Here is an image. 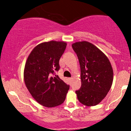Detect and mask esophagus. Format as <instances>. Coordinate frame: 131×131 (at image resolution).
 Wrapping results in <instances>:
<instances>
[{
	"instance_id": "1",
	"label": "esophagus",
	"mask_w": 131,
	"mask_h": 131,
	"mask_svg": "<svg viewBox=\"0 0 131 131\" xmlns=\"http://www.w3.org/2000/svg\"><path fill=\"white\" fill-rule=\"evenodd\" d=\"M72 79H73V78H72V77H70V78H69V80H70V81H71V80H72Z\"/></svg>"
}]
</instances>
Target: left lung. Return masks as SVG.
Wrapping results in <instances>:
<instances>
[{"instance_id": "1", "label": "left lung", "mask_w": 131, "mask_h": 131, "mask_svg": "<svg viewBox=\"0 0 131 131\" xmlns=\"http://www.w3.org/2000/svg\"><path fill=\"white\" fill-rule=\"evenodd\" d=\"M79 59L82 85L75 91L77 98L85 106H95L106 96L112 85L113 70L103 52L87 41L72 45Z\"/></svg>"}]
</instances>
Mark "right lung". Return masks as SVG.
<instances>
[{
    "mask_svg": "<svg viewBox=\"0 0 131 131\" xmlns=\"http://www.w3.org/2000/svg\"><path fill=\"white\" fill-rule=\"evenodd\" d=\"M65 42H42L32 50L26 62L24 80L30 93L39 104L51 108L65 101L70 86L58 75L59 62L65 51Z\"/></svg>",
    "mask_w": 131,
    "mask_h": 131,
    "instance_id": "add662e5",
    "label": "right lung"
}]
</instances>
